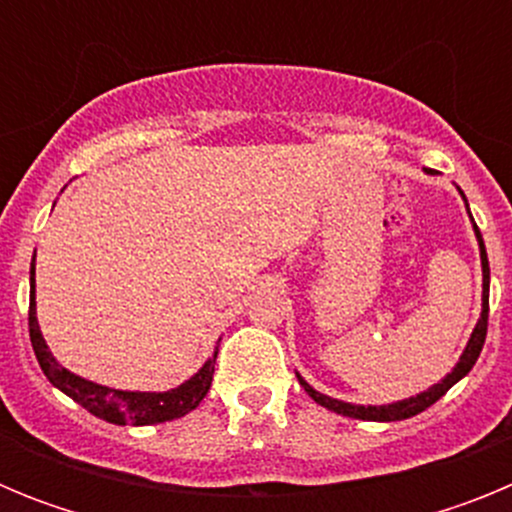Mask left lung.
Masks as SVG:
<instances>
[{"mask_svg": "<svg viewBox=\"0 0 512 512\" xmlns=\"http://www.w3.org/2000/svg\"><path fill=\"white\" fill-rule=\"evenodd\" d=\"M459 194L464 197V192H461V189H459ZM464 202H467V197H464ZM467 210H469V205H467ZM469 217H472V212H469ZM474 235H477L479 261H482V312H479V320H477V325H474L472 336H469L467 348L461 351L456 366L451 369L449 374H446V377L441 379V382L433 384V387H428V390H423L420 395L405 397V400H397V402H387V405H354V402H343V400H336V397L323 395V392H318V390H312L310 384H307L305 379L297 374V379H300V384L305 387L307 395L318 402V405H323V408L333 410V413H338V415H346V418L374 420V423H392V420H405V418H413V415L423 413L425 408H431L433 402L441 400V397L446 395V392H449L451 387L459 382V379L467 377V374L472 372V366L477 364L479 351H482V346H485L487 315H490V261H487L485 241H482V235H479L477 223H474Z\"/></svg>", "mask_w": 512, "mask_h": 512, "instance_id": "obj_1", "label": "left lung"}]
</instances>
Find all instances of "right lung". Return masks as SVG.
Here are the masks:
<instances>
[{"label": "right lung", "instance_id": "add662e5", "mask_svg": "<svg viewBox=\"0 0 512 512\" xmlns=\"http://www.w3.org/2000/svg\"><path fill=\"white\" fill-rule=\"evenodd\" d=\"M27 325H30V341H33L35 359H38L40 369L48 377L53 387L69 395L71 400L79 402L81 408L89 410L97 418L107 420L115 425H156L166 423V420L184 418L192 413L205 395L210 392L212 374H215V359H207L202 369L187 382L166 392H130V390H112L104 384L89 382V379L79 377V374L69 372L66 366L56 361L51 354V348L45 343L43 333L38 325V312H35V256L30 264V315H27Z\"/></svg>", "mask_w": 512, "mask_h": 512}]
</instances>
